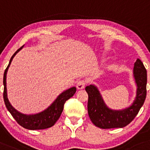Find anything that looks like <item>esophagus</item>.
<instances>
[{
	"label": "esophagus",
	"instance_id": "1",
	"mask_svg": "<svg viewBox=\"0 0 150 150\" xmlns=\"http://www.w3.org/2000/svg\"><path fill=\"white\" fill-rule=\"evenodd\" d=\"M86 85V81L85 80H80L77 82L76 83V88L79 89V90H81V89H83L84 87H85Z\"/></svg>",
	"mask_w": 150,
	"mask_h": 150
}]
</instances>
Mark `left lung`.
<instances>
[{
    "mask_svg": "<svg viewBox=\"0 0 150 150\" xmlns=\"http://www.w3.org/2000/svg\"><path fill=\"white\" fill-rule=\"evenodd\" d=\"M133 75L137 85L136 97L132 105L120 110L109 108L105 105L98 89L94 85L86 87L88 95V112L92 122L102 129L125 127L137 115L147 95V70L140 59L134 62Z\"/></svg>",
    "mask_w": 150,
    "mask_h": 150,
    "instance_id": "1",
    "label": "left lung"
}]
</instances>
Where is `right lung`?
I'll use <instances>...</instances> for the list:
<instances>
[{
  "instance_id": "right-lung-1",
  "label": "right lung",
  "mask_w": 150,
  "mask_h": 150,
  "mask_svg": "<svg viewBox=\"0 0 150 150\" xmlns=\"http://www.w3.org/2000/svg\"><path fill=\"white\" fill-rule=\"evenodd\" d=\"M23 47V46L18 49L14 53V54L12 56L7 68L5 70L4 75H3V86H4L3 99H4L5 104H6L8 110L11 112L12 116L14 117L17 122L24 128L32 129V130L49 128V127H51L52 126L54 125L57 120L59 118L60 115L63 111L64 105L65 102L74 95L76 91V87H72V88L67 89V90L62 92L47 108L45 109L43 111L38 112V113L34 114V115H26V114H23L18 112L16 109H15L13 107V105H11L8 98L7 87H6V75H7L8 68L11 65L13 57L16 56V54Z\"/></svg>"
}]
</instances>
